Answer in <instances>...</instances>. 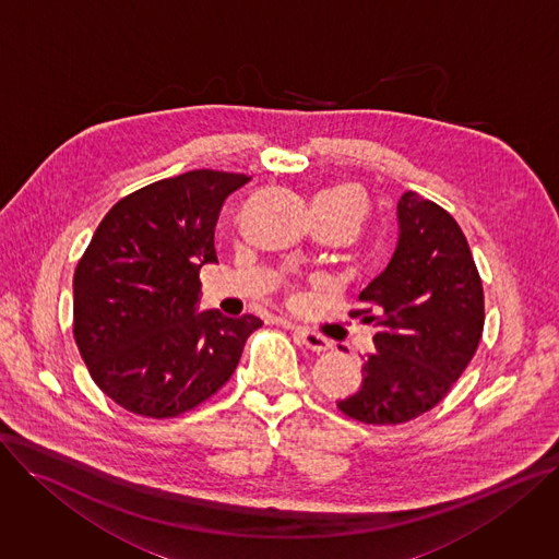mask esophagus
<instances>
[{
	"label": "esophagus",
	"mask_w": 559,
	"mask_h": 559,
	"mask_svg": "<svg viewBox=\"0 0 559 559\" xmlns=\"http://www.w3.org/2000/svg\"><path fill=\"white\" fill-rule=\"evenodd\" d=\"M293 331H295L297 340H299L306 348H311V350H316V353L329 350V348L333 346L331 340H326L324 335H320V333H316V331H308V329H301V326H293Z\"/></svg>",
	"instance_id": "1"
}]
</instances>
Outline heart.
<instances>
[{"instance_id":"1","label":"heart","mask_w":559,"mask_h":559,"mask_svg":"<svg viewBox=\"0 0 559 559\" xmlns=\"http://www.w3.org/2000/svg\"><path fill=\"white\" fill-rule=\"evenodd\" d=\"M316 209L337 211L359 224L366 215V195L355 183H337L316 198Z\"/></svg>"}]
</instances>
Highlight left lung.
I'll return each instance as SVG.
<instances>
[{
	"mask_svg": "<svg viewBox=\"0 0 559 559\" xmlns=\"http://www.w3.org/2000/svg\"><path fill=\"white\" fill-rule=\"evenodd\" d=\"M359 301L353 316L378 329L376 348L340 411L366 424H402L440 404L484 329L481 280L457 222L442 206L404 193L393 258Z\"/></svg>",
	"mask_w": 559,
	"mask_h": 559,
	"instance_id": "8db88e82",
	"label": "left lung"
}]
</instances>
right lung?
Masks as SVG:
<instances>
[{
	"label": "right lung",
	"mask_w": 559,
	"mask_h": 559,
	"mask_svg": "<svg viewBox=\"0 0 559 559\" xmlns=\"http://www.w3.org/2000/svg\"><path fill=\"white\" fill-rule=\"evenodd\" d=\"M246 175L191 170L119 200L73 277V333L95 384L121 408L175 417L235 373L255 316L198 313L200 269L217 262L215 226Z\"/></svg>",
	"instance_id": "obj_1"
}]
</instances>
